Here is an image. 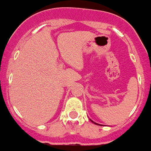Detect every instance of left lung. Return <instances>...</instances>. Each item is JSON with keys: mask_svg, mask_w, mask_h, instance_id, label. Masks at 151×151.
Listing matches in <instances>:
<instances>
[{"mask_svg": "<svg viewBox=\"0 0 151 151\" xmlns=\"http://www.w3.org/2000/svg\"><path fill=\"white\" fill-rule=\"evenodd\" d=\"M90 120H91V119H90ZM91 121H92V120H91ZM92 122H93V121H92ZM93 123H94V122H93ZM94 124H98L97 123H94Z\"/></svg>", "mask_w": 151, "mask_h": 151, "instance_id": "1", "label": "left lung"}]
</instances>
